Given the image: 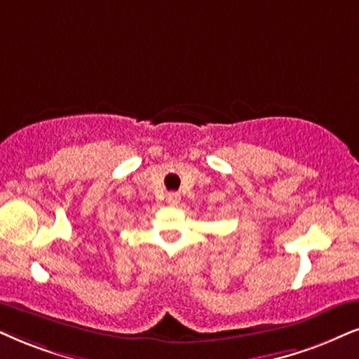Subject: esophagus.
I'll use <instances>...</instances> for the list:
<instances>
[{
	"label": "esophagus",
	"mask_w": 359,
	"mask_h": 359,
	"mask_svg": "<svg viewBox=\"0 0 359 359\" xmlns=\"http://www.w3.org/2000/svg\"><path fill=\"white\" fill-rule=\"evenodd\" d=\"M167 202H169L170 205H177V203L180 202V195L177 192H169L167 194Z\"/></svg>",
	"instance_id": "obj_1"
}]
</instances>
